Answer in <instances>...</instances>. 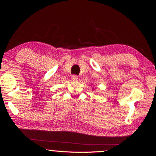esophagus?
<instances>
[{"instance_id": "1", "label": "esophagus", "mask_w": 156, "mask_h": 156, "mask_svg": "<svg viewBox=\"0 0 156 156\" xmlns=\"http://www.w3.org/2000/svg\"><path fill=\"white\" fill-rule=\"evenodd\" d=\"M78 80V76L76 75H73L72 76V80L74 81H76Z\"/></svg>"}]
</instances>
